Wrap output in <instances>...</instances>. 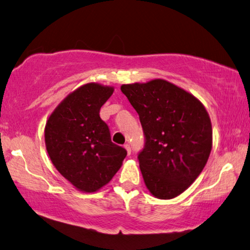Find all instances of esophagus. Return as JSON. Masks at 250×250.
<instances>
[{
  "label": "esophagus",
  "instance_id": "esophagus-1",
  "mask_svg": "<svg viewBox=\"0 0 250 250\" xmlns=\"http://www.w3.org/2000/svg\"><path fill=\"white\" fill-rule=\"evenodd\" d=\"M125 147L126 152H128V154L130 155V154H131V147H130V145H128V143H125Z\"/></svg>",
  "mask_w": 250,
  "mask_h": 250
}]
</instances>
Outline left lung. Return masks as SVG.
Segmentation results:
<instances>
[{"label": "left lung", "instance_id": "obj_1", "mask_svg": "<svg viewBox=\"0 0 250 250\" xmlns=\"http://www.w3.org/2000/svg\"><path fill=\"white\" fill-rule=\"evenodd\" d=\"M138 112L145 146L138 160L152 195L170 200L201 174L211 150L208 113L193 95L163 79L122 84Z\"/></svg>", "mask_w": 250, "mask_h": 250}]
</instances>
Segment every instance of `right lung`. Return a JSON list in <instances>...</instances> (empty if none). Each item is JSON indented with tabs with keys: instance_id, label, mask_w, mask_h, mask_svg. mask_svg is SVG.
I'll use <instances>...</instances> for the list:
<instances>
[{
	"instance_id": "obj_1",
	"label": "right lung",
	"mask_w": 250,
	"mask_h": 250,
	"mask_svg": "<svg viewBox=\"0 0 250 250\" xmlns=\"http://www.w3.org/2000/svg\"><path fill=\"white\" fill-rule=\"evenodd\" d=\"M112 92V87L83 84L62 101L45 126L46 149L55 167L83 192L109 183L126 156L125 147L111 141L99 115Z\"/></svg>"
}]
</instances>
